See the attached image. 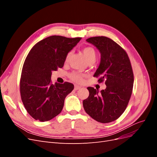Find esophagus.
<instances>
[{"label":"esophagus","mask_w":157,"mask_h":157,"mask_svg":"<svg viewBox=\"0 0 157 157\" xmlns=\"http://www.w3.org/2000/svg\"><path fill=\"white\" fill-rule=\"evenodd\" d=\"M80 88H81V87L78 86V85H75V90H79Z\"/></svg>","instance_id":"obj_1"}]
</instances>
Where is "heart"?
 I'll return each mask as SVG.
<instances>
[{"instance_id": "1", "label": "heart", "mask_w": 157, "mask_h": 157, "mask_svg": "<svg viewBox=\"0 0 157 157\" xmlns=\"http://www.w3.org/2000/svg\"><path fill=\"white\" fill-rule=\"evenodd\" d=\"M82 52L85 56V58L87 59L88 62H90V61H94L95 62V61L96 59L97 58V54L96 52L95 51V50L92 48V47H85L82 49ZM71 55V53H69L67 55V57H66V61L68 60L69 58ZM70 77L74 81L80 82L82 80V75L80 74L77 72H73L70 75Z\"/></svg>"}]
</instances>
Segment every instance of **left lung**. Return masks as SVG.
Returning a JSON list of instances; mask_svg holds the SVG:
<instances>
[{
  "label": "left lung",
  "instance_id": "1",
  "mask_svg": "<svg viewBox=\"0 0 157 157\" xmlns=\"http://www.w3.org/2000/svg\"><path fill=\"white\" fill-rule=\"evenodd\" d=\"M100 52L99 67L94 77L105 80L106 88L100 92L88 87L89 96L83 101L85 111L95 121L108 123L117 120L124 112L131 97L134 74L126 52L106 36L86 39Z\"/></svg>",
  "mask_w": 157,
  "mask_h": 157
}]
</instances>
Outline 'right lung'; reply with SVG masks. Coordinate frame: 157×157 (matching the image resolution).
Listing matches in <instances>:
<instances>
[{"label":"right lung","mask_w":157,"mask_h":157,"mask_svg":"<svg viewBox=\"0 0 157 157\" xmlns=\"http://www.w3.org/2000/svg\"><path fill=\"white\" fill-rule=\"evenodd\" d=\"M80 39L51 36L37 42L28 54L21 71L20 94L27 111L35 120L50 121L62 111L74 85L52 84V73L63 67L67 55Z\"/></svg>","instance_id":"right-lung-1"}]
</instances>
